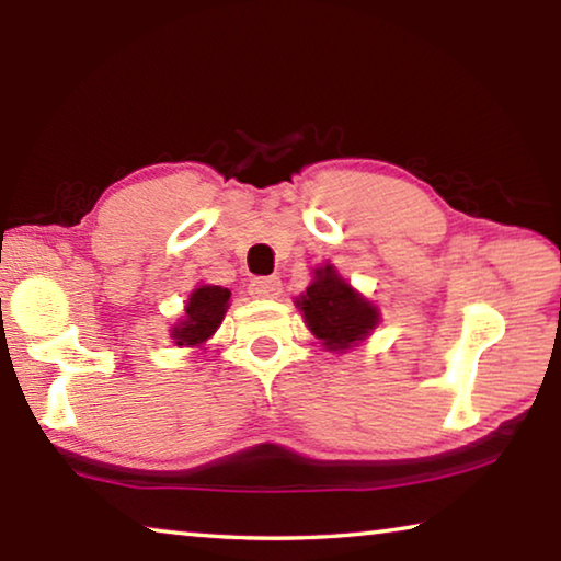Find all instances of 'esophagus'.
Segmentation results:
<instances>
[{
  "label": "esophagus",
  "instance_id": "1",
  "mask_svg": "<svg viewBox=\"0 0 561 561\" xmlns=\"http://www.w3.org/2000/svg\"><path fill=\"white\" fill-rule=\"evenodd\" d=\"M249 291H252L254 297H262V299H274L282 291V279L279 277H256L249 284Z\"/></svg>",
  "mask_w": 561,
  "mask_h": 561
}]
</instances>
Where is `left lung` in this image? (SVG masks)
<instances>
[{
  "mask_svg": "<svg viewBox=\"0 0 561 561\" xmlns=\"http://www.w3.org/2000/svg\"><path fill=\"white\" fill-rule=\"evenodd\" d=\"M305 322L327 350H350L379 322V312L346 284L332 264L314 272L307 295L297 301Z\"/></svg>",
  "mask_w": 561,
  "mask_h": 561,
  "instance_id": "1",
  "label": "left lung"
}]
</instances>
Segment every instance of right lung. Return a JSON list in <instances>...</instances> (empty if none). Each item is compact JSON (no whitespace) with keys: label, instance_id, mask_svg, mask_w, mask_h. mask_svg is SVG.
<instances>
[{"label":"right lung","instance_id":"obj_1","mask_svg":"<svg viewBox=\"0 0 561 561\" xmlns=\"http://www.w3.org/2000/svg\"><path fill=\"white\" fill-rule=\"evenodd\" d=\"M227 301H229V289L209 287V284L194 289L190 295V301H186L184 322H180V327H174L172 332L176 344L190 346V344L207 342L209 336L217 332L221 319H225Z\"/></svg>","mask_w":561,"mask_h":561}]
</instances>
